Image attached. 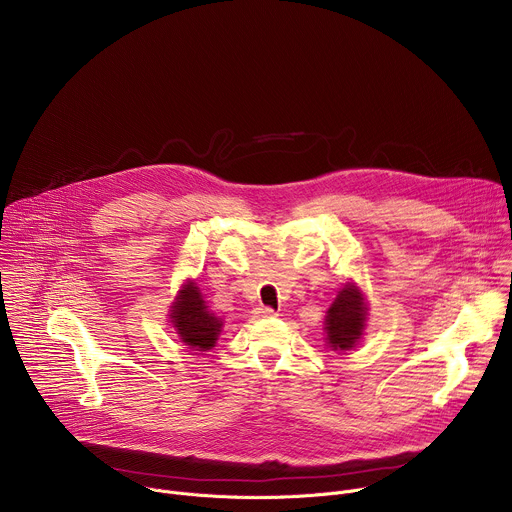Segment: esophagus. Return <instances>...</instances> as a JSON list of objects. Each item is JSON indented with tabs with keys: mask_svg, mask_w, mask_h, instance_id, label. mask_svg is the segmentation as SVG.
Returning <instances> with one entry per match:
<instances>
[{
	"mask_svg": "<svg viewBox=\"0 0 512 512\" xmlns=\"http://www.w3.org/2000/svg\"><path fill=\"white\" fill-rule=\"evenodd\" d=\"M255 316H257V318H275V316H277V312H275L273 308L261 306V308H257V310H255Z\"/></svg>",
	"mask_w": 512,
	"mask_h": 512,
	"instance_id": "esophagus-1",
	"label": "esophagus"
}]
</instances>
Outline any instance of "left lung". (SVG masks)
<instances>
[{
    "instance_id": "1",
    "label": "left lung",
    "mask_w": 512,
    "mask_h": 512,
    "mask_svg": "<svg viewBox=\"0 0 512 512\" xmlns=\"http://www.w3.org/2000/svg\"><path fill=\"white\" fill-rule=\"evenodd\" d=\"M364 300L360 289L346 285L326 316L328 344L334 350H348L360 338L364 328Z\"/></svg>"
}]
</instances>
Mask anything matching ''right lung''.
Listing matches in <instances>:
<instances>
[{"instance_id":"1","label":"right lung","mask_w":512,"mask_h":512,"mask_svg":"<svg viewBox=\"0 0 512 512\" xmlns=\"http://www.w3.org/2000/svg\"><path fill=\"white\" fill-rule=\"evenodd\" d=\"M172 322L182 336V342L196 350L212 348L223 326L221 320L206 310L204 300L200 298V289L192 283H186L180 289L178 302L172 310Z\"/></svg>"}]
</instances>
